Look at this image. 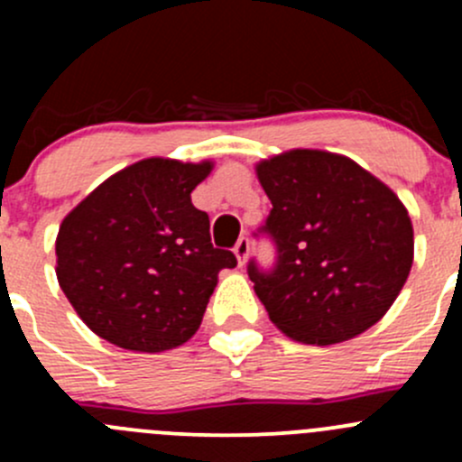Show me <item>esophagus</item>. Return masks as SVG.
<instances>
[{
  "instance_id": "1",
  "label": "esophagus",
  "mask_w": 462,
  "mask_h": 462,
  "mask_svg": "<svg viewBox=\"0 0 462 462\" xmlns=\"http://www.w3.org/2000/svg\"><path fill=\"white\" fill-rule=\"evenodd\" d=\"M235 254H236V261H239V265H245V261H248V254H250L248 236H241V239L236 241Z\"/></svg>"
}]
</instances>
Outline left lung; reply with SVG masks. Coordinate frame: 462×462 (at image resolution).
Here are the masks:
<instances>
[{
	"label": "left lung",
	"mask_w": 462,
	"mask_h": 462,
	"mask_svg": "<svg viewBox=\"0 0 462 462\" xmlns=\"http://www.w3.org/2000/svg\"><path fill=\"white\" fill-rule=\"evenodd\" d=\"M273 209L263 230L277 265L248 274L268 318L304 344L346 342L377 324L413 263V226L398 194L342 153L291 149L257 162Z\"/></svg>",
	"instance_id": "left-lung-1"
}]
</instances>
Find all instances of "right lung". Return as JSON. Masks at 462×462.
I'll return each mask as SVG.
<instances>
[{"label":"right lung","instance_id":"1","mask_svg":"<svg viewBox=\"0 0 462 462\" xmlns=\"http://www.w3.org/2000/svg\"><path fill=\"white\" fill-rule=\"evenodd\" d=\"M212 161L144 158L97 185L60 223L55 274L97 337L136 353L180 346L199 330L230 250L209 241L192 192Z\"/></svg>","mask_w":462,"mask_h":462}]
</instances>
